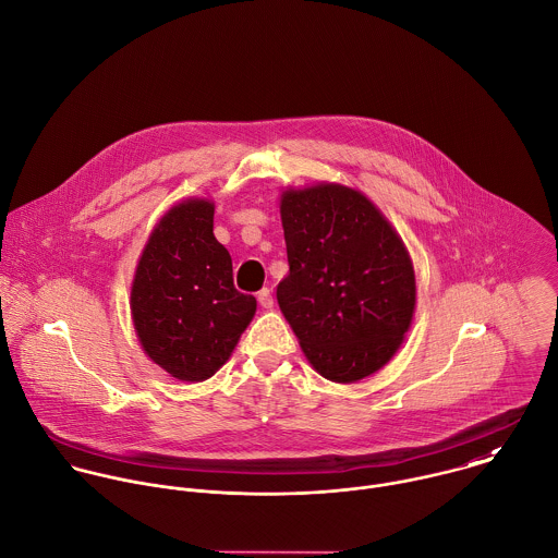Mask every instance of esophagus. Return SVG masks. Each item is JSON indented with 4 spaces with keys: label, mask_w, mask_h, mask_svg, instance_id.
Returning a JSON list of instances; mask_svg holds the SVG:
<instances>
[{
    "label": "esophagus",
    "mask_w": 558,
    "mask_h": 558,
    "mask_svg": "<svg viewBox=\"0 0 558 558\" xmlns=\"http://www.w3.org/2000/svg\"><path fill=\"white\" fill-rule=\"evenodd\" d=\"M257 301H259V305H262L264 310H272V305H275V301H272V292H270L268 288L259 290V294H257Z\"/></svg>",
    "instance_id": "1"
}]
</instances>
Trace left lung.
I'll return each mask as SVG.
<instances>
[{
    "label": "left lung",
    "instance_id": "obj_1",
    "mask_svg": "<svg viewBox=\"0 0 558 558\" xmlns=\"http://www.w3.org/2000/svg\"><path fill=\"white\" fill-rule=\"evenodd\" d=\"M279 214L290 272L277 301L307 362L333 383L380 371L417 301L402 238L362 190L336 182L281 190Z\"/></svg>",
    "mask_w": 558,
    "mask_h": 558
}]
</instances>
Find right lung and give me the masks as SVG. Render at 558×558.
<instances>
[{
    "label": "right lung",
    "instance_id": "1",
    "mask_svg": "<svg viewBox=\"0 0 558 558\" xmlns=\"http://www.w3.org/2000/svg\"><path fill=\"white\" fill-rule=\"evenodd\" d=\"M130 310L145 355L178 380L201 383L231 357L257 301L233 288L211 198H182L158 220L134 270Z\"/></svg>",
    "mask_w": 558,
    "mask_h": 558
}]
</instances>
